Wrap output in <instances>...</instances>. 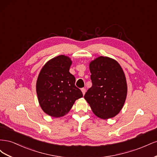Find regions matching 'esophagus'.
<instances>
[{
    "label": "esophagus",
    "mask_w": 157,
    "mask_h": 157,
    "mask_svg": "<svg viewBox=\"0 0 157 157\" xmlns=\"http://www.w3.org/2000/svg\"><path fill=\"white\" fill-rule=\"evenodd\" d=\"M81 91H82V92L83 95H84V94H85V92H86V89L83 88H82V89H81Z\"/></svg>",
    "instance_id": "esophagus-1"
}]
</instances>
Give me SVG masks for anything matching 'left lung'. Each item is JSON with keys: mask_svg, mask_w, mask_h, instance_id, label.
I'll return each instance as SVG.
<instances>
[{"mask_svg": "<svg viewBox=\"0 0 157 157\" xmlns=\"http://www.w3.org/2000/svg\"><path fill=\"white\" fill-rule=\"evenodd\" d=\"M92 86L84 95L92 111L102 119L118 115L124 105L127 84L124 71L117 61L99 56L90 63Z\"/></svg>", "mask_w": 157, "mask_h": 157, "instance_id": "1", "label": "left lung"}]
</instances>
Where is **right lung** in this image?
Returning <instances> with one entry per match:
<instances>
[{"instance_id":"add662e5","label":"right lung","mask_w":157,"mask_h":157,"mask_svg":"<svg viewBox=\"0 0 157 157\" xmlns=\"http://www.w3.org/2000/svg\"><path fill=\"white\" fill-rule=\"evenodd\" d=\"M72 61L60 55L49 60L40 71L36 90L43 111L53 117L66 115L83 94L75 86V77L69 73Z\"/></svg>"}]
</instances>
